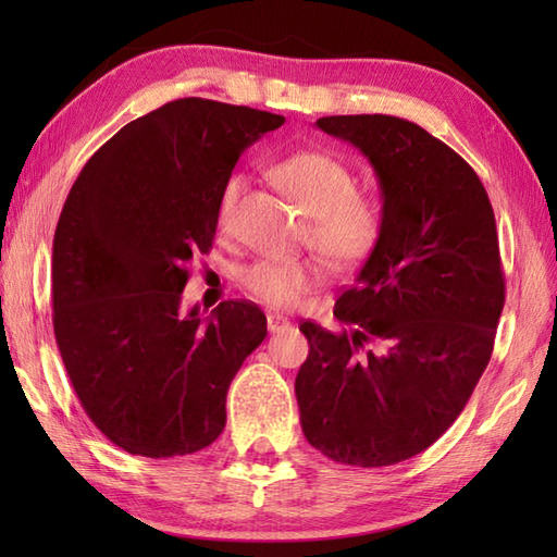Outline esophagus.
Segmentation results:
<instances>
[{
    "label": "esophagus",
    "instance_id": "esophagus-1",
    "mask_svg": "<svg viewBox=\"0 0 557 557\" xmlns=\"http://www.w3.org/2000/svg\"><path fill=\"white\" fill-rule=\"evenodd\" d=\"M268 330H270V335L285 333V330H289V321L282 315H268Z\"/></svg>",
    "mask_w": 557,
    "mask_h": 557
}]
</instances>
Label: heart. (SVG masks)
I'll return each mask as SVG.
<instances>
[{
	"label": "heart",
	"mask_w": 557,
	"mask_h": 557,
	"mask_svg": "<svg viewBox=\"0 0 557 557\" xmlns=\"http://www.w3.org/2000/svg\"><path fill=\"white\" fill-rule=\"evenodd\" d=\"M272 176L311 215L309 239L327 263L347 268L371 253L381 236V210L354 191L357 176L347 162L325 150H299L272 164ZM246 176L232 172L218 198V224L227 230ZM318 268L309 260H258L244 272L246 289L260 301L289 306L309 292Z\"/></svg>",
	"instance_id": "1"
}]
</instances>
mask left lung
<instances>
[{
	"label": "left lung",
	"mask_w": 557,
	"mask_h": 557,
	"mask_svg": "<svg viewBox=\"0 0 557 557\" xmlns=\"http://www.w3.org/2000/svg\"><path fill=\"white\" fill-rule=\"evenodd\" d=\"M315 126L371 162L383 218L335 304L349 333L299 325L301 431L339 465H397L455 423L491 361L505 304L495 215L476 172L419 124L347 114Z\"/></svg>",
	"instance_id": "left-lung-1"
}]
</instances>
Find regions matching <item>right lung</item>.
Segmentation results:
<instances>
[{
  "label": "right lung",
  "mask_w": 557,
  "mask_h": 557,
  "mask_svg": "<svg viewBox=\"0 0 557 557\" xmlns=\"http://www.w3.org/2000/svg\"><path fill=\"white\" fill-rule=\"evenodd\" d=\"M285 116L182 98L120 128L71 186L52 246V323L83 409L152 459L198 453L268 335L251 301L182 311L188 263L212 248L218 198L242 152Z\"/></svg>",
  "instance_id": "obj_1"
}]
</instances>
